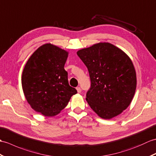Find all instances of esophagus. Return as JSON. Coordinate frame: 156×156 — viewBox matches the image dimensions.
Returning a JSON list of instances; mask_svg holds the SVG:
<instances>
[{
    "mask_svg": "<svg viewBox=\"0 0 156 156\" xmlns=\"http://www.w3.org/2000/svg\"><path fill=\"white\" fill-rule=\"evenodd\" d=\"M76 89H77V91L78 93H81V89L80 87H77Z\"/></svg>",
    "mask_w": 156,
    "mask_h": 156,
    "instance_id": "34e87169",
    "label": "esophagus"
}]
</instances>
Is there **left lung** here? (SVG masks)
<instances>
[{
    "label": "left lung",
    "mask_w": 156,
    "mask_h": 156,
    "mask_svg": "<svg viewBox=\"0 0 156 156\" xmlns=\"http://www.w3.org/2000/svg\"><path fill=\"white\" fill-rule=\"evenodd\" d=\"M77 54L89 73L91 87L86 100L91 108L105 119L122 113L136 89V73L130 58L109 43L93 44Z\"/></svg>",
    "instance_id": "8db88e82"
}]
</instances>
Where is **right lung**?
Returning a JSON list of instances; mask_svg holds the SVG:
<instances>
[{
    "mask_svg": "<svg viewBox=\"0 0 156 156\" xmlns=\"http://www.w3.org/2000/svg\"><path fill=\"white\" fill-rule=\"evenodd\" d=\"M68 52L50 43L34 52L23 69L22 87L27 102L37 112L54 116L77 93L68 81L64 66Z\"/></svg>",
    "mask_w": 156,
    "mask_h": 156,
    "instance_id": "add662e5",
    "label": "right lung"
}]
</instances>
